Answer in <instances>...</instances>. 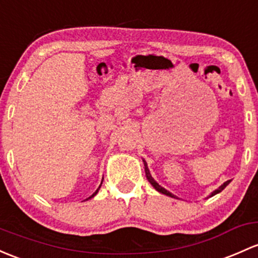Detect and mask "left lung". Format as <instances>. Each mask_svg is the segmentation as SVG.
I'll use <instances>...</instances> for the list:
<instances>
[{
    "instance_id": "left-lung-1",
    "label": "left lung",
    "mask_w": 258,
    "mask_h": 258,
    "mask_svg": "<svg viewBox=\"0 0 258 258\" xmlns=\"http://www.w3.org/2000/svg\"><path fill=\"white\" fill-rule=\"evenodd\" d=\"M143 163H145V172H146V177H147L148 181H150V183L152 184V185H153V188L156 189L157 191H159V193H162V194H164V195H168V197H170V198H177V197H175L174 194H172V193H170V191H168L167 189H164L163 186H161V185H159V184L157 183V181L154 180L153 178H152V175H151V173H150V169H148V167H147V163H146V161H143ZM230 181H231V180H227V181H225V183L222 184V185L219 186V188L216 189V190H214L213 193H211L210 195H209V197H214V195H215V194L220 193V191H222V190H224L225 188H226V186H227V184H229Z\"/></svg>"
}]
</instances>
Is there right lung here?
<instances>
[{"instance_id": "right-lung-1", "label": "right lung", "mask_w": 258, "mask_h": 258, "mask_svg": "<svg viewBox=\"0 0 258 258\" xmlns=\"http://www.w3.org/2000/svg\"><path fill=\"white\" fill-rule=\"evenodd\" d=\"M101 184H102V181H101ZM101 184H100V186H101ZM100 186H99V188H97V190H96V191H95V193H94L93 195H91V197H89V198H88V199H91V198H93V197H95V195H96V194H97V191H99Z\"/></svg>"}]
</instances>
